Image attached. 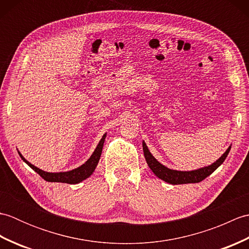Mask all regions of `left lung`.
I'll return each mask as SVG.
<instances>
[{
  "instance_id": "obj_1",
  "label": "left lung",
  "mask_w": 249,
  "mask_h": 249,
  "mask_svg": "<svg viewBox=\"0 0 249 249\" xmlns=\"http://www.w3.org/2000/svg\"><path fill=\"white\" fill-rule=\"evenodd\" d=\"M142 147H143V153H144V157H145L147 166H149L151 170L154 172L155 176L169 184L178 185V184L199 183L201 181H203L205 178H208L210 174H212L216 169H217L221 163L225 161L226 157L228 156L230 152L231 145L227 149V151L218 158L217 160L212 163V165L197 169V170H192V171H178V170H172V169H169L166 166H163L162 163H160L154 156L151 154V152L149 151V149H147L144 141H142Z\"/></svg>"
}]
</instances>
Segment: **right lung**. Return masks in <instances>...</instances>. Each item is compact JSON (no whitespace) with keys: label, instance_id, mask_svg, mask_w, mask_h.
<instances>
[{"label":"right lung","instance_id":"obj_1","mask_svg":"<svg viewBox=\"0 0 249 249\" xmlns=\"http://www.w3.org/2000/svg\"><path fill=\"white\" fill-rule=\"evenodd\" d=\"M106 139V134L103 136V138L100 139L98 145L96 146V149L93 152V154L89 160L81 165L80 167H78L73 170L71 171H66V172H47L41 170V169L35 167L34 165H32L31 162H29L25 158L21 155V153H19L20 157L22 158L23 161L25 163L33 169L35 172H37L39 176L46 179L47 182H57V183H67V184H78L82 182L83 179H86L92 176V173L94 172L95 168H96L97 163L99 161L100 155H102V151H103V146H104V142Z\"/></svg>","mask_w":249,"mask_h":249}]
</instances>
